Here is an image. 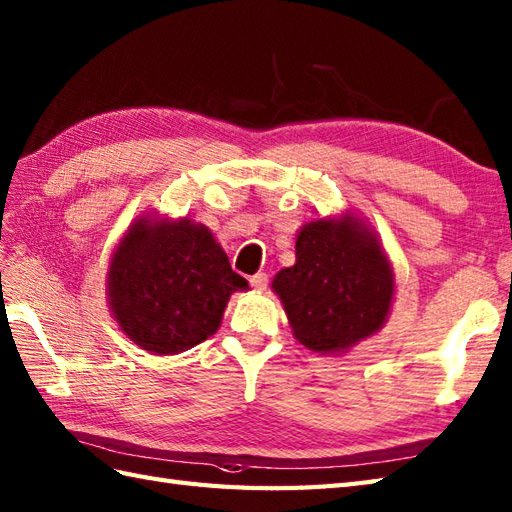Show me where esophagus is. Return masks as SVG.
<instances>
[{"label":"esophagus","instance_id":"1","mask_svg":"<svg viewBox=\"0 0 512 512\" xmlns=\"http://www.w3.org/2000/svg\"><path fill=\"white\" fill-rule=\"evenodd\" d=\"M249 285H252L258 291H265L267 285H269V276L265 274V271H258V274H254L252 278H249Z\"/></svg>","mask_w":512,"mask_h":512}]
</instances>
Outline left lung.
I'll list each match as a JSON object with an SVG mask.
<instances>
[{
    "label": "left lung",
    "mask_w": 512,
    "mask_h": 512,
    "mask_svg": "<svg viewBox=\"0 0 512 512\" xmlns=\"http://www.w3.org/2000/svg\"><path fill=\"white\" fill-rule=\"evenodd\" d=\"M293 335L315 352H339L377 333L394 280L388 258L359 219H317L295 241V265L271 282Z\"/></svg>",
    "instance_id": "8db88e82"
}]
</instances>
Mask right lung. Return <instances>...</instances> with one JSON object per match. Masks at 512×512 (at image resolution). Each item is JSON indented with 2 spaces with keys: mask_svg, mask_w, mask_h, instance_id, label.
<instances>
[{
  "mask_svg": "<svg viewBox=\"0 0 512 512\" xmlns=\"http://www.w3.org/2000/svg\"><path fill=\"white\" fill-rule=\"evenodd\" d=\"M107 285L122 331L155 355H175L217 333L247 280L206 225L138 219L111 258Z\"/></svg>",
  "mask_w": 512,
  "mask_h": 512,
  "instance_id": "1",
  "label": "right lung"
}]
</instances>
